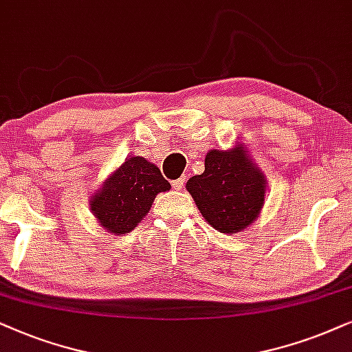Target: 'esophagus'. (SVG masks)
<instances>
[{
    "instance_id": "obj_1",
    "label": "esophagus",
    "mask_w": 352,
    "mask_h": 352,
    "mask_svg": "<svg viewBox=\"0 0 352 352\" xmlns=\"http://www.w3.org/2000/svg\"><path fill=\"white\" fill-rule=\"evenodd\" d=\"M184 185H185V179H184V177H182V179H179V180H173V182H172L173 190H177V191H180L182 188H184Z\"/></svg>"
}]
</instances>
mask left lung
<instances>
[{"mask_svg":"<svg viewBox=\"0 0 352 352\" xmlns=\"http://www.w3.org/2000/svg\"><path fill=\"white\" fill-rule=\"evenodd\" d=\"M186 190L206 222L225 235L246 230L259 217L267 191L262 168L252 161L245 143L230 149H210L204 172L186 182Z\"/></svg>","mask_w":352,"mask_h":352,"instance_id":"left-lung-1","label":"left lung"}]
</instances>
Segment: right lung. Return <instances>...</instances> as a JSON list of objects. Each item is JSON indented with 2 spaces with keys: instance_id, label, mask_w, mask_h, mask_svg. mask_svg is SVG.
Here are the masks:
<instances>
[{
  "instance_id": "1",
  "label": "right lung",
  "mask_w": 352,
  "mask_h": 352,
  "mask_svg": "<svg viewBox=\"0 0 352 352\" xmlns=\"http://www.w3.org/2000/svg\"><path fill=\"white\" fill-rule=\"evenodd\" d=\"M170 190L156 164L130 156L109 173L88 199L98 225L111 235L132 232L148 215L159 193Z\"/></svg>"
}]
</instances>
